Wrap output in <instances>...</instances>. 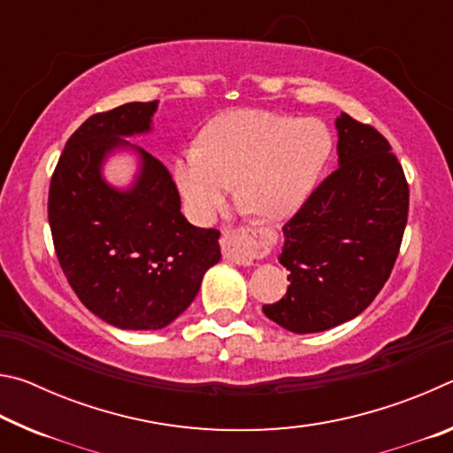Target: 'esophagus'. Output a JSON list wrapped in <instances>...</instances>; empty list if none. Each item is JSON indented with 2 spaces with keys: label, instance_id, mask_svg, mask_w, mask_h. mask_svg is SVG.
Instances as JSON below:
<instances>
[{
  "label": "esophagus",
  "instance_id": "34e87169",
  "mask_svg": "<svg viewBox=\"0 0 453 453\" xmlns=\"http://www.w3.org/2000/svg\"><path fill=\"white\" fill-rule=\"evenodd\" d=\"M219 245H221V254H224L226 259L234 262L237 265H251L254 259L262 254L264 250H267L265 237L262 235V240L254 242L250 235V229H229V232H221L219 237Z\"/></svg>",
  "mask_w": 453,
  "mask_h": 453
}]
</instances>
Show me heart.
Returning <instances> with one entry per match:
<instances>
[{
  "label": "heart",
  "mask_w": 453,
  "mask_h": 453,
  "mask_svg": "<svg viewBox=\"0 0 453 453\" xmlns=\"http://www.w3.org/2000/svg\"><path fill=\"white\" fill-rule=\"evenodd\" d=\"M332 151V137L316 119L242 110L211 119L175 159L189 211L210 221L235 183L237 202L265 219H283L310 196Z\"/></svg>",
  "instance_id": "b5f03b06"
}]
</instances>
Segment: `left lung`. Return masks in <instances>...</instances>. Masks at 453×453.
<instances>
[{
  "label": "left lung",
  "instance_id": "1",
  "mask_svg": "<svg viewBox=\"0 0 453 453\" xmlns=\"http://www.w3.org/2000/svg\"><path fill=\"white\" fill-rule=\"evenodd\" d=\"M340 167L283 226L280 262L286 296L264 313L296 334L356 318L380 294L400 254L410 188L392 145L378 129L342 113Z\"/></svg>",
  "mask_w": 453,
  "mask_h": 453
}]
</instances>
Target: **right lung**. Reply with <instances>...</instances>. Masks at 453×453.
Instances as JSON below:
<instances>
[{
  "instance_id": "add662e5",
  "label": "right lung",
  "mask_w": 453,
  "mask_h": 453,
  "mask_svg": "<svg viewBox=\"0 0 453 453\" xmlns=\"http://www.w3.org/2000/svg\"><path fill=\"white\" fill-rule=\"evenodd\" d=\"M157 102H132L88 118L53 170L48 218L58 262L80 302L121 329H162L194 302L203 273L219 262L218 229L196 227L180 211L167 167L140 150L129 191L99 175L105 153L143 134Z\"/></svg>"
}]
</instances>
